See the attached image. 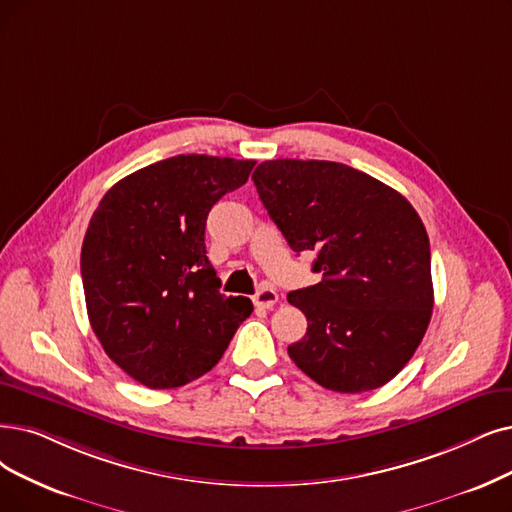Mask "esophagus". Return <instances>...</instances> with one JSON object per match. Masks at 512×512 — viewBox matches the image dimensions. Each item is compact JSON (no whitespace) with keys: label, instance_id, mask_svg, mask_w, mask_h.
Listing matches in <instances>:
<instances>
[{"label":"esophagus","instance_id":"34e87169","mask_svg":"<svg viewBox=\"0 0 512 512\" xmlns=\"http://www.w3.org/2000/svg\"><path fill=\"white\" fill-rule=\"evenodd\" d=\"M252 300L256 306H260V309H271V306L277 304L279 296L273 288H269V285H262V288L252 296Z\"/></svg>","mask_w":512,"mask_h":512}]
</instances>
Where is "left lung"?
I'll use <instances>...</instances> for the list:
<instances>
[{
  "mask_svg": "<svg viewBox=\"0 0 512 512\" xmlns=\"http://www.w3.org/2000/svg\"><path fill=\"white\" fill-rule=\"evenodd\" d=\"M252 180L290 248L315 252L323 275L288 294L309 323L292 361L336 393L393 380L433 315L431 245L412 203L336 161H262Z\"/></svg>",
  "mask_w": 512,
  "mask_h": 512,
  "instance_id": "obj_1",
  "label": "left lung"
}]
</instances>
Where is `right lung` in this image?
I'll return each mask as SVG.
<instances>
[{
    "label": "right lung",
    "mask_w": 512,
    "mask_h": 512,
    "mask_svg": "<svg viewBox=\"0 0 512 512\" xmlns=\"http://www.w3.org/2000/svg\"><path fill=\"white\" fill-rule=\"evenodd\" d=\"M252 159L176 155L100 199L81 245L90 325L105 353L149 388L187 384L220 361L252 300L220 294L206 256L214 203L245 185Z\"/></svg>",
    "instance_id": "1"
}]
</instances>
